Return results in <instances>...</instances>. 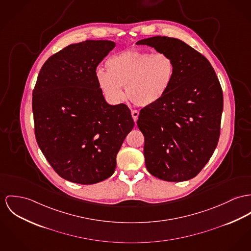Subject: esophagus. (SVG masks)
Listing matches in <instances>:
<instances>
[{"mask_svg":"<svg viewBox=\"0 0 251 251\" xmlns=\"http://www.w3.org/2000/svg\"><path fill=\"white\" fill-rule=\"evenodd\" d=\"M132 116H133V119L135 120V122H136V120H137V118H138V116H139V112L138 111H136V110H132Z\"/></svg>","mask_w":251,"mask_h":251,"instance_id":"34e87169","label":"esophagus"}]
</instances>
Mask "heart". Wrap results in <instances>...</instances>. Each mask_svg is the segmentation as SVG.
<instances>
[{
    "label": "heart",
    "instance_id": "obj_1",
    "mask_svg": "<svg viewBox=\"0 0 251 251\" xmlns=\"http://www.w3.org/2000/svg\"><path fill=\"white\" fill-rule=\"evenodd\" d=\"M107 72L98 70L97 84L106 99L120 102L123 87L127 97L136 106H152L172 88L176 74L173 58L166 53H152L131 49L106 61Z\"/></svg>",
    "mask_w": 251,
    "mask_h": 251
}]
</instances>
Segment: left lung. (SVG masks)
Masks as SVG:
<instances>
[{"mask_svg":"<svg viewBox=\"0 0 251 251\" xmlns=\"http://www.w3.org/2000/svg\"><path fill=\"white\" fill-rule=\"evenodd\" d=\"M136 45L166 53L176 64L169 93L143 108L136 122L144 135L146 168L166 181L193 178L219 141L224 108L219 79L209 61L181 40L154 36Z\"/></svg>","mask_w":251,"mask_h":251,"instance_id":"1","label":"left lung"}]
</instances>
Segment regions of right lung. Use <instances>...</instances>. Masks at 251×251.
<instances>
[{
    "instance_id": "right-lung-1",
    "label": "right lung",
    "mask_w": 251,
    "mask_h": 251,
    "mask_svg": "<svg viewBox=\"0 0 251 251\" xmlns=\"http://www.w3.org/2000/svg\"><path fill=\"white\" fill-rule=\"evenodd\" d=\"M115 47L108 40L66 47L45 62L33 90L39 147L54 171L75 183L94 184L111 176L135 125L130 109L108 104L97 84V66Z\"/></svg>"
}]
</instances>
